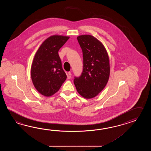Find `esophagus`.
<instances>
[{"mask_svg": "<svg viewBox=\"0 0 151 151\" xmlns=\"http://www.w3.org/2000/svg\"><path fill=\"white\" fill-rule=\"evenodd\" d=\"M71 76H72V74H71V72H68V79H71Z\"/></svg>", "mask_w": 151, "mask_h": 151, "instance_id": "1", "label": "esophagus"}]
</instances>
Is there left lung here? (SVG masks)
Here are the masks:
<instances>
[{"mask_svg":"<svg viewBox=\"0 0 151 151\" xmlns=\"http://www.w3.org/2000/svg\"><path fill=\"white\" fill-rule=\"evenodd\" d=\"M77 40L82 49L83 66L80 77L74 78V85L81 96L86 99L93 98L108 82L109 57L103 44L92 35H79Z\"/></svg>","mask_w":151,"mask_h":151,"instance_id":"8db88e82","label":"left lung"}]
</instances>
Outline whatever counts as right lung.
<instances>
[{"instance_id": "1", "label": "right lung", "mask_w": 151, "mask_h": 151, "mask_svg": "<svg viewBox=\"0 0 151 151\" xmlns=\"http://www.w3.org/2000/svg\"><path fill=\"white\" fill-rule=\"evenodd\" d=\"M69 38L52 35L42 43L35 53L31 69V79L36 90L44 96H51L58 92L66 79L58 51Z\"/></svg>"}]
</instances>
